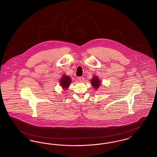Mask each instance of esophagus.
I'll return each mask as SVG.
<instances>
[{"mask_svg": "<svg viewBox=\"0 0 157 157\" xmlns=\"http://www.w3.org/2000/svg\"><path fill=\"white\" fill-rule=\"evenodd\" d=\"M78 81L81 82H83L85 81V79H84L83 77H79L78 78Z\"/></svg>", "mask_w": 157, "mask_h": 157, "instance_id": "esophagus-1", "label": "esophagus"}]
</instances>
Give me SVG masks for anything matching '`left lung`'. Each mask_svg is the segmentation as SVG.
I'll return each instance as SVG.
<instances>
[{
  "label": "left lung",
  "mask_w": 157,
  "mask_h": 157,
  "mask_svg": "<svg viewBox=\"0 0 157 157\" xmlns=\"http://www.w3.org/2000/svg\"><path fill=\"white\" fill-rule=\"evenodd\" d=\"M91 85L95 89L98 90V88L101 85V81L98 79L97 76H94L93 78L91 79Z\"/></svg>",
  "instance_id": "left-lung-1"
}]
</instances>
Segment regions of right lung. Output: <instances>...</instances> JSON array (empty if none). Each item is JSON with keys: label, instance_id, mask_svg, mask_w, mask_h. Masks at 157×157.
Returning <instances> with one entry per match:
<instances>
[{"label": "right lung", "instance_id": "right-lung-1", "mask_svg": "<svg viewBox=\"0 0 157 157\" xmlns=\"http://www.w3.org/2000/svg\"><path fill=\"white\" fill-rule=\"evenodd\" d=\"M71 82V79L68 76L63 75L62 76V77L60 80V85L63 89L67 90V88H69Z\"/></svg>", "mask_w": 157, "mask_h": 157}]
</instances>
